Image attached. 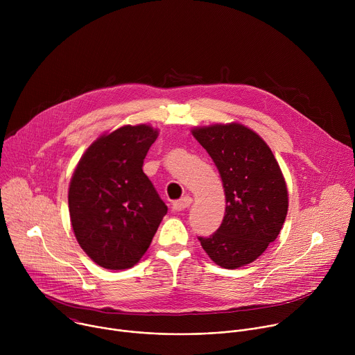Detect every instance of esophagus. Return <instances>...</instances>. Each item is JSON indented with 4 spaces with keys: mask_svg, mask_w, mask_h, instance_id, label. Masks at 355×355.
Wrapping results in <instances>:
<instances>
[{
    "mask_svg": "<svg viewBox=\"0 0 355 355\" xmlns=\"http://www.w3.org/2000/svg\"><path fill=\"white\" fill-rule=\"evenodd\" d=\"M191 204H192V198H191V196H184L181 200L175 202V204L173 205V211H174L175 214H181V212H184L185 209H188V208L191 207Z\"/></svg>",
    "mask_w": 355,
    "mask_h": 355,
    "instance_id": "1",
    "label": "esophagus"
}]
</instances>
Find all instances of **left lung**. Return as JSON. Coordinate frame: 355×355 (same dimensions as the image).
<instances>
[{
	"label": "left lung",
	"mask_w": 355,
	"mask_h": 355,
	"mask_svg": "<svg viewBox=\"0 0 355 355\" xmlns=\"http://www.w3.org/2000/svg\"><path fill=\"white\" fill-rule=\"evenodd\" d=\"M191 133L214 160L226 198L220 227L211 237H199L200 245L222 268L244 267L282 229L288 212L284 174L263 137L239 122L196 126Z\"/></svg>",
	"instance_id": "1"
}]
</instances>
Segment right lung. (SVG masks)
<instances>
[{"label":"right lung","instance_id":"obj_1","mask_svg":"<svg viewBox=\"0 0 355 355\" xmlns=\"http://www.w3.org/2000/svg\"><path fill=\"white\" fill-rule=\"evenodd\" d=\"M159 136L153 126L123 125L101 135L81 156L69 185L74 236L99 267L126 270L147 251L167 207L143 173Z\"/></svg>","mask_w":355,"mask_h":355}]
</instances>
